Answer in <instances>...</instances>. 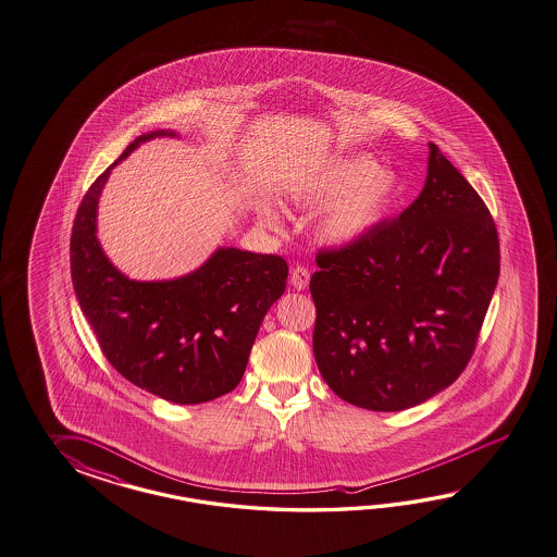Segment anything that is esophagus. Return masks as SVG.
Here are the masks:
<instances>
[{"instance_id": "esophagus-1", "label": "esophagus", "mask_w": 557, "mask_h": 557, "mask_svg": "<svg viewBox=\"0 0 557 557\" xmlns=\"http://www.w3.org/2000/svg\"><path fill=\"white\" fill-rule=\"evenodd\" d=\"M289 282L292 285L296 287V289H306L308 284H310V272H308V268H304V265H296L294 270H292V277H289Z\"/></svg>"}]
</instances>
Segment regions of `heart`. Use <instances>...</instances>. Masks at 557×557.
I'll use <instances>...</instances> for the list:
<instances>
[{
    "instance_id": "b5f03b06",
    "label": "heart",
    "mask_w": 557,
    "mask_h": 557,
    "mask_svg": "<svg viewBox=\"0 0 557 557\" xmlns=\"http://www.w3.org/2000/svg\"><path fill=\"white\" fill-rule=\"evenodd\" d=\"M398 193L393 171L379 169L370 157H344L287 187V199L304 207L329 203L315 219L318 237L330 245H348L374 230L391 211ZM259 219L277 227L272 205H258Z\"/></svg>"
}]
</instances>
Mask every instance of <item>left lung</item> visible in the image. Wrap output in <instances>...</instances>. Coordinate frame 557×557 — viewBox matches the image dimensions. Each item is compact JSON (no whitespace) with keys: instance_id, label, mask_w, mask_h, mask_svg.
<instances>
[{"instance_id":"left-lung-1","label":"left lung","mask_w":557,"mask_h":557,"mask_svg":"<svg viewBox=\"0 0 557 557\" xmlns=\"http://www.w3.org/2000/svg\"><path fill=\"white\" fill-rule=\"evenodd\" d=\"M315 263L320 374L354 407L396 412L445 391L469 364L499 280V237L487 205L429 143L412 205Z\"/></svg>"}]
</instances>
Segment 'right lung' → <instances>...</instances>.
Segmentation results:
<instances>
[{
    "label": "right lung",
    "mask_w": 557,
    "mask_h": 557,
    "mask_svg": "<svg viewBox=\"0 0 557 557\" xmlns=\"http://www.w3.org/2000/svg\"><path fill=\"white\" fill-rule=\"evenodd\" d=\"M157 136L177 133L138 136L84 195L70 239L72 284L119 374L169 403L199 405L239 384L259 326L285 292L287 263L219 247L199 270L175 280L136 282L119 272L96 237L98 199L110 171Z\"/></svg>",
    "instance_id": "right-lung-1"
}]
</instances>
